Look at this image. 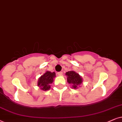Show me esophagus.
Here are the masks:
<instances>
[{"label": "esophagus", "instance_id": "esophagus-1", "mask_svg": "<svg viewBox=\"0 0 122 122\" xmlns=\"http://www.w3.org/2000/svg\"><path fill=\"white\" fill-rule=\"evenodd\" d=\"M57 74L58 75H62V71H60V72H58Z\"/></svg>", "mask_w": 122, "mask_h": 122}]
</instances>
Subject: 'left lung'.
<instances>
[{
	"label": "left lung",
	"instance_id": "1",
	"mask_svg": "<svg viewBox=\"0 0 122 122\" xmlns=\"http://www.w3.org/2000/svg\"><path fill=\"white\" fill-rule=\"evenodd\" d=\"M66 75L67 76V82L69 84H72L73 88L76 89L77 85H79L82 83V78L77 73L75 72V71H68L66 73Z\"/></svg>",
	"mask_w": 122,
	"mask_h": 122
}]
</instances>
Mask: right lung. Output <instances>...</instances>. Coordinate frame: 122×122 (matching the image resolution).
Segmentation results:
<instances>
[{"label": "right lung", "instance_id": "add662e5", "mask_svg": "<svg viewBox=\"0 0 122 122\" xmlns=\"http://www.w3.org/2000/svg\"><path fill=\"white\" fill-rule=\"evenodd\" d=\"M56 76L55 72H51L47 71L43 75L39 78L38 86L41 87V89L46 91L50 89V84L52 83L53 78Z\"/></svg>", "mask_w": 122, "mask_h": 122}]
</instances>
